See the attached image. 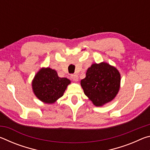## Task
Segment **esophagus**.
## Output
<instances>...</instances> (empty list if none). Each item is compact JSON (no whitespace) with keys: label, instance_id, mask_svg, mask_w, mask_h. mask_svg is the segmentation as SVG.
Masks as SVG:
<instances>
[{"label":"esophagus","instance_id":"34e87169","mask_svg":"<svg viewBox=\"0 0 150 150\" xmlns=\"http://www.w3.org/2000/svg\"><path fill=\"white\" fill-rule=\"evenodd\" d=\"M71 77L73 81H74L75 82H77V81H79V77H78L77 75H72Z\"/></svg>","mask_w":150,"mask_h":150}]
</instances>
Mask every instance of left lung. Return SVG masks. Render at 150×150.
<instances>
[{"label": "left lung", "mask_w": 150, "mask_h": 150, "mask_svg": "<svg viewBox=\"0 0 150 150\" xmlns=\"http://www.w3.org/2000/svg\"><path fill=\"white\" fill-rule=\"evenodd\" d=\"M120 73L115 67L106 62L93 63L81 81V85L94 105L102 106L111 102L120 87Z\"/></svg>", "instance_id": "left-lung-1"}]
</instances>
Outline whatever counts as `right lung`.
<instances>
[{
  "mask_svg": "<svg viewBox=\"0 0 150 150\" xmlns=\"http://www.w3.org/2000/svg\"><path fill=\"white\" fill-rule=\"evenodd\" d=\"M69 84L71 81L65 77H59L55 69L42 67L33 79L32 87L40 100L52 105L62 97Z\"/></svg>",
  "mask_w": 150,
  "mask_h": 150,
  "instance_id": "add662e5",
  "label": "right lung"
}]
</instances>
